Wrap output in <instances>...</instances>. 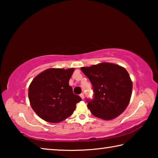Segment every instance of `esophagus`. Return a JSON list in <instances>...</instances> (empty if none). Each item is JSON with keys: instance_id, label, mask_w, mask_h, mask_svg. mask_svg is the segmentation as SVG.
<instances>
[{"instance_id": "esophagus-1", "label": "esophagus", "mask_w": 158, "mask_h": 158, "mask_svg": "<svg viewBox=\"0 0 158 158\" xmlns=\"http://www.w3.org/2000/svg\"><path fill=\"white\" fill-rule=\"evenodd\" d=\"M80 97L81 98L82 100H84V93H81V94H80Z\"/></svg>"}]
</instances>
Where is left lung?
Segmentation results:
<instances>
[{
    "label": "left lung",
    "mask_w": 158,
    "mask_h": 158,
    "mask_svg": "<svg viewBox=\"0 0 158 158\" xmlns=\"http://www.w3.org/2000/svg\"><path fill=\"white\" fill-rule=\"evenodd\" d=\"M91 82L94 98L87 100L93 115L105 121L121 115L129 105L132 82L124 68L109 63L81 68Z\"/></svg>",
    "instance_id": "8db88e82"
}]
</instances>
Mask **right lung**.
<instances>
[{"mask_svg": "<svg viewBox=\"0 0 158 158\" xmlns=\"http://www.w3.org/2000/svg\"><path fill=\"white\" fill-rule=\"evenodd\" d=\"M74 68H49L33 79L28 88V98L37 116L49 123H59L73 114L81 100L74 94L69 80Z\"/></svg>", "mask_w": 158, "mask_h": 158, "instance_id": "add662e5", "label": "right lung"}]
</instances>
